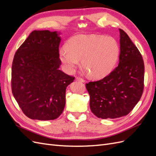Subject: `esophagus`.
I'll return each instance as SVG.
<instances>
[{
    "label": "esophagus",
    "instance_id": "obj_1",
    "mask_svg": "<svg viewBox=\"0 0 156 156\" xmlns=\"http://www.w3.org/2000/svg\"><path fill=\"white\" fill-rule=\"evenodd\" d=\"M75 80H76V81H79V82H81V83H84V81L83 79L79 77H77L76 79H75Z\"/></svg>",
    "mask_w": 156,
    "mask_h": 156
}]
</instances>
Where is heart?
Returning a JSON list of instances; mask_svg holds the SVG:
<instances>
[{
	"instance_id": "1",
	"label": "heart",
	"mask_w": 156,
	"mask_h": 156,
	"mask_svg": "<svg viewBox=\"0 0 156 156\" xmlns=\"http://www.w3.org/2000/svg\"><path fill=\"white\" fill-rule=\"evenodd\" d=\"M120 49L111 37L78 35L60 49V58L68 72H72L82 60V66L90 76L100 79L111 72L119 56Z\"/></svg>"
}]
</instances>
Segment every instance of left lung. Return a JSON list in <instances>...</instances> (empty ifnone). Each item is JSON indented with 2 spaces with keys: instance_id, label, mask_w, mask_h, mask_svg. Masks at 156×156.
<instances>
[{
  "instance_id": "1",
  "label": "left lung",
  "mask_w": 156,
  "mask_h": 156,
  "mask_svg": "<svg viewBox=\"0 0 156 156\" xmlns=\"http://www.w3.org/2000/svg\"><path fill=\"white\" fill-rule=\"evenodd\" d=\"M120 30V53L118 66L103 79L89 82L90 108L99 119H116L133 110L144 90V65L137 48Z\"/></svg>"
}]
</instances>
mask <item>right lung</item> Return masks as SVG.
<instances>
[{"label": "right lung", "mask_w": 156, "mask_h": 156, "mask_svg": "<svg viewBox=\"0 0 156 156\" xmlns=\"http://www.w3.org/2000/svg\"><path fill=\"white\" fill-rule=\"evenodd\" d=\"M60 40L56 32L34 30L14 56L12 94L30 119L55 120L63 112L66 89L75 77L58 69Z\"/></svg>", "instance_id": "obj_1"}]
</instances>
